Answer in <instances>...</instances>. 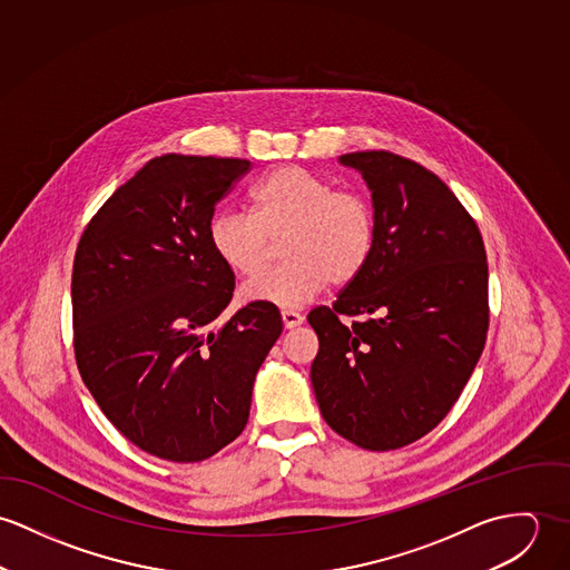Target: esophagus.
Returning a JSON list of instances; mask_svg holds the SVG:
<instances>
[{
    "label": "esophagus",
    "instance_id": "obj_1",
    "mask_svg": "<svg viewBox=\"0 0 570 570\" xmlns=\"http://www.w3.org/2000/svg\"><path fill=\"white\" fill-rule=\"evenodd\" d=\"M282 321H284V327L291 330V327L302 325V323H304V316L299 315V313H295V311H284V313H282Z\"/></svg>",
    "mask_w": 570,
    "mask_h": 570
}]
</instances>
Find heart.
<instances>
[{"mask_svg":"<svg viewBox=\"0 0 570 570\" xmlns=\"http://www.w3.org/2000/svg\"><path fill=\"white\" fill-rule=\"evenodd\" d=\"M284 234L288 262L249 279L240 291L245 302L299 308L327 284L354 282L376 247V214L363 191L282 166L252 190V214L220 209L207 225L212 254L236 275H254L268 254V238Z\"/></svg>","mask_w":570,"mask_h":570,"instance_id":"1","label":"heart"}]
</instances>
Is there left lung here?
Returning <instances> with one entry per match:
<instances>
[{"label": "left lung", "mask_w": 570, "mask_h": 570, "mask_svg": "<svg viewBox=\"0 0 570 570\" xmlns=\"http://www.w3.org/2000/svg\"><path fill=\"white\" fill-rule=\"evenodd\" d=\"M338 161L372 190L376 247L336 302L308 315L318 336L311 380L332 431L365 450H397L442 422L481 358L485 247L468 209L424 166L389 150Z\"/></svg>", "instance_id": "1"}]
</instances>
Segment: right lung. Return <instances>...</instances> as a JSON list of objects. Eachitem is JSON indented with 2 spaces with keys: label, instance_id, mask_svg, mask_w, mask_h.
<instances>
[{
  "label": "right lung",
  "instance_id": "obj_1",
  "mask_svg": "<svg viewBox=\"0 0 570 570\" xmlns=\"http://www.w3.org/2000/svg\"><path fill=\"white\" fill-rule=\"evenodd\" d=\"M232 157L161 155L87 223L71 273L76 365L107 420L144 452L203 461L247 426L275 306L218 318L234 273L212 254L216 203L252 170Z\"/></svg>",
  "mask_w": 570,
  "mask_h": 570
}]
</instances>
